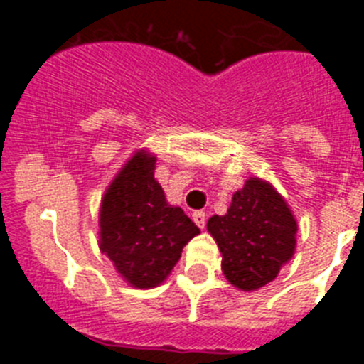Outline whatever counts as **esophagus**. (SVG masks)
I'll list each match as a JSON object with an SVG mask.
<instances>
[{
    "mask_svg": "<svg viewBox=\"0 0 364 364\" xmlns=\"http://www.w3.org/2000/svg\"><path fill=\"white\" fill-rule=\"evenodd\" d=\"M193 222H195V224H197L200 230H204V228H205V213H204V211H195V213H193Z\"/></svg>",
    "mask_w": 364,
    "mask_h": 364,
    "instance_id": "esophagus-1",
    "label": "esophagus"
}]
</instances>
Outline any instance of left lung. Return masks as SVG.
Segmentation results:
<instances>
[{"label":"left lung","instance_id":"left-lung-1","mask_svg":"<svg viewBox=\"0 0 364 364\" xmlns=\"http://www.w3.org/2000/svg\"><path fill=\"white\" fill-rule=\"evenodd\" d=\"M208 231L222 255V273L242 291H257L294 257L297 220L281 193L252 176L233 193L226 215H213Z\"/></svg>","mask_w":364,"mask_h":364}]
</instances>
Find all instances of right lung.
<instances>
[{
  "mask_svg": "<svg viewBox=\"0 0 364 364\" xmlns=\"http://www.w3.org/2000/svg\"><path fill=\"white\" fill-rule=\"evenodd\" d=\"M156 156L134 151L107 186L98 215V246L133 288L162 284L186 244L200 233L178 205L166 200L154 178Z\"/></svg>",
  "mask_w": 364,
  "mask_h": 364,
  "instance_id": "add662e5",
  "label": "right lung"
}]
</instances>
